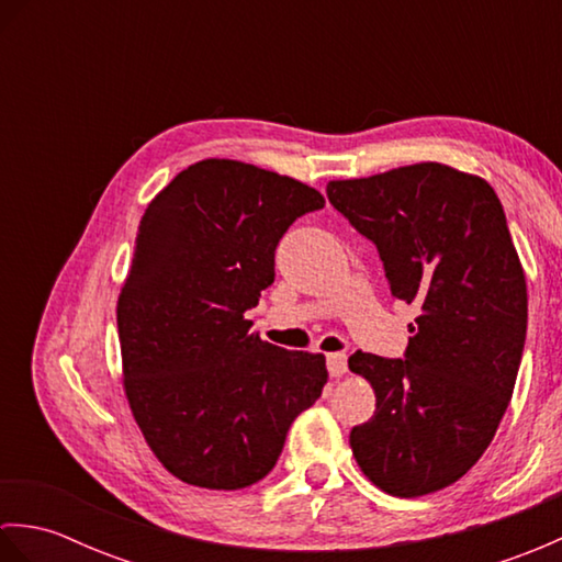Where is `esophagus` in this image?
<instances>
[{
  "mask_svg": "<svg viewBox=\"0 0 562 562\" xmlns=\"http://www.w3.org/2000/svg\"><path fill=\"white\" fill-rule=\"evenodd\" d=\"M326 367H328L330 376H342L345 372H348V357L340 352H330L326 357Z\"/></svg>",
  "mask_w": 562,
  "mask_h": 562,
  "instance_id": "1",
  "label": "esophagus"
}]
</instances>
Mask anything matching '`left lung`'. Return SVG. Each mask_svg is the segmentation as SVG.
Wrapping results in <instances>:
<instances>
[{
  "instance_id": "1",
  "label": "left lung",
  "mask_w": 562,
  "mask_h": 562,
  "mask_svg": "<svg viewBox=\"0 0 562 562\" xmlns=\"http://www.w3.org/2000/svg\"><path fill=\"white\" fill-rule=\"evenodd\" d=\"M326 193L376 246L391 294L417 306L403 360H348L376 393L352 453L389 495L437 493L493 441L527 340V280L503 202L483 178L435 161L330 181Z\"/></svg>"
}]
</instances>
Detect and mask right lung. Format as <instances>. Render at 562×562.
Listing matches in <instances>:
<instances>
[{"label": "right lung", "instance_id": "right-lung-1", "mask_svg": "<svg viewBox=\"0 0 562 562\" xmlns=\"http://www.w3.org/2000/svg\"><path fill=\"white\" fill-rule=\"evenodd\" d=\"M318 190L258 166H188L139 222L117 300L125 393L157 459L183 483L241 491L278 463L294 417L328 381L326 357L262 342L248 308L274 248Z\"/></svg>", "mask_w": 562, "mask_h": 562}]
</instances>
